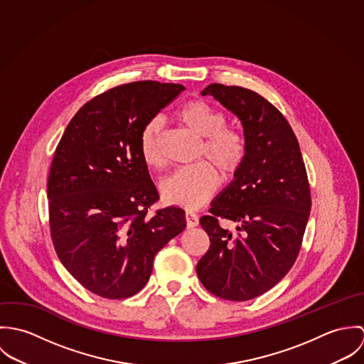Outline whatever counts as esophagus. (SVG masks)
Instances as JSON below:
<instances>
[{
	"mask_svg": "<svg viewBox=\"0 0 364 364\" xmlns=\"http://www.w3.org/2000/svg\"><path fill=\"white\" fill-rule=\"evenodd\" d=\"M185 220H186V227H188V228H193V227H196V225L199 224L198 215H196L195 213H192V211H186Z\"/></svg>",
	"mask_w": 364,
	"mask_h": 364,
	"instance_id": "34e87169",
	"label": "esophagus"
}]
</instances>
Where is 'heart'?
I'll return each mask as SVG.
<instances>
[{
  "label": "heart",
  "instance_id": "heart-1",
  "mask_svg": "<svg viewBox=\"0 0 364 364\" xmlns=\"http://www.w3.org/2000/svg\"><path fill=\"white\" fill-rule=\"evenodd\" d=\"M176 120L200 139L196 161L164 179L159 185L161 198L166 205L193 210L208 203L223 181L232 179L244 165L247 143L244 136L227 124V116L220 109L193 100L176 110ZM162 122L150 120L141 130L139 149L146 166L161 169L165 165L162 153Z\"/></svg>",
  "mask_w": 364,
  "mask_h": 364
}]
</instances>
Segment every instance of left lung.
Listing matches in <instances>:
<instances>
[{
  "label": "left lung",
  "mask_w": 364,
  "mask_h": 364,
  "mask_svg": "<svg viewBox=\"0 0 364 364\" xmlns=\"http://www.w3.org/2000/svg\"><path fill=\"white\" fill-rule=\"evenodd\" d=\"M202 95L241 120L247 156L200 218L210 248L196 273L211 294L247 301L276 286L297 259L311 210L310 183L296 134L269 101L223 84H210ZM220 218L237 222V231L220 228Z\"/></svg>",
  "instance_id": "obj_1"
}]
</instances>
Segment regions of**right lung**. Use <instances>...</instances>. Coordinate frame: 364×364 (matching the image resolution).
I'll return each mask as SVG.
<instances>
[{"label":"right lung","instance_id":"1","mask_svg":"<svg viewBox=\"0 0 364 364\" xmlns=\"http://www.w3.org/2000/svg\"><path fill=\"white\" fill-rule=\"evenodd\" d=\"M183 90L156 81L114 87L75 113L55 149L48 181L53 245L97 296L139 293L156 252L186 227L182 208L147 215L158 192L139 149L143 127Z\"/></svg>","mask_w":364,"mask_h":364}]
</instances>
